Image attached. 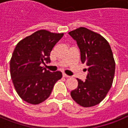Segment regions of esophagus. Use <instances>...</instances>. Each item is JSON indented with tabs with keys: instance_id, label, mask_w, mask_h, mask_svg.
Wrapping results in <instances>:
<instances>
[{
	"instance_id": "1",
	"label": "esophagus",
	"mask_w": 128,
	"mask_h": 128,
	"mask_svg": "<svg viewBox=\"0 0 128 128\" xmlns=\"http://www.w3.org/2000/svg\"><path fill=\"white\" fill-rule=\"evenodd\" d=\"M63 77H64V78H70L69 76L66 75V74H65V73H63Z\"/></svg>"
}]
</instances>
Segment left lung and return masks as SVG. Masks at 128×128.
Instances as JSON below:
<instances>
[{
  "instance_id": "1",
  "label": "left lung",
  "mask_w": 128,
  "mask_h": 128,
  "mask_svg": "<svg viewBox=\"0 0 128 128\" xmlns=\"http://www.w3.org/2000/svg\"><path fill=\"white\" fill-rule=\"evenodd\" d=\"M68 34L76 41L81 62L88 66L86 79L82 81L77 78L78 88L71 91V97L83 107L96 106L104 99L112 85L115 70L112 50L103 36L85 28Z\"/></svg>"
}]
</instances>
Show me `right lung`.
I'll use <instances>...</instances> for the list:
<instances>
[{
	"label": "right lung",
	"instance_id": "right-lung-1",
	"mask_svg": "<svg viewBox=\"0 0 128 128\" xmlns=\"http://www.w3.org/2000/svg\"><path fill=\"white\" fill-rule=\"evenodd\" d=\"M63 36V33L39 30L16 46L10 60V74L16 91L26 102H44L62 78L60 71L51 72L41 65L50 63V52Z\"/></svg>",
	"mask_w": 128,
	"mask_h": 128
}]
</instances>
